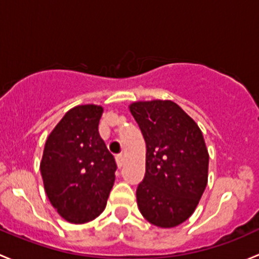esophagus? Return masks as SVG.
I'll use <instances>...</instances> for the list:
<instances>
[{
	"instance_id": "34e87169",
	"label": "esophagus",
	"mask_w": 259,
	"mask_h": 259,
	"mask_svg": "<svg viewBox=\"0 0 259 259\" xmlns=\"http://www.w3.org/2000/svg\"><path fill=\"white\" fill-rule=\"evenodd\" d=\"M116 162H117V166H118L119 168H121V167L123 166V163H124L123 154H117V156H116Z\"/></svg>"
}]
</instances>
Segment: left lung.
I'll use <instances>...</instances> for the list:
<instances>
[{"label": "left lung", "instance_id": "obj_1", "mask_svg": "<svg viewBox=\"0 0 259 259\" xmlns=\"http://www.w3.org/2000/svg\"><path fill=\"white\" fill-rule=\"evenodd\" d=\"M130 111L146 142V173L136 196L143 217L170 228L196 209L208 180V151L196 122L172 101L135 102Z\"/></svg>", "mask_w": 259, "mask_h": 259}]
</instances>
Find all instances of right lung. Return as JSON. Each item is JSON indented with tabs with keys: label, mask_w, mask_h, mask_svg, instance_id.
<instances>
[{
	"label": "right lung",
	"mask_w": 259,
	"mask_h": 259,
	"mask_svg": "<svg viewBox=\"0 0 259 259\" xmlns=\"http://www.w3.org/2000/svg\"><path fill=\"white\" fill-rule=\"evenodd\" d=\"M103 108L77 106L51 132L42 156L45 191L61 217L86 223L103 212L114 183L116 161L98 132Z\"/></svg>",
	"instance_id": "obj_1"
}]
</instances>
